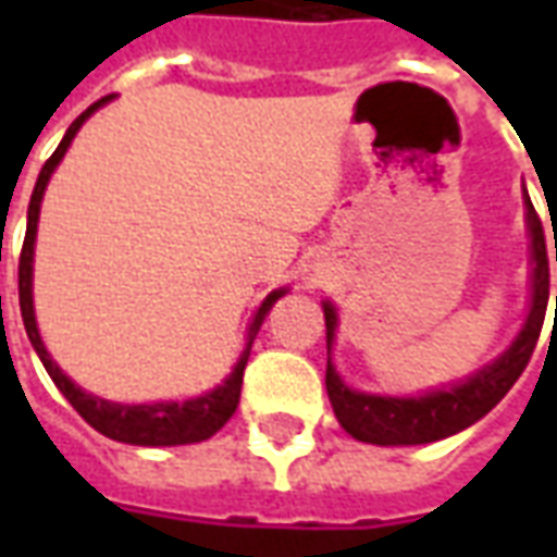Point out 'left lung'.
I'll use <instances>...</instances> for the list:
<instances>
[{"label": "left lung", "mask_w": 557, "mask_h": 557, "mask_svg": "<svg viewBox=\"0 0 557 557\" xmlns=\"http://www.w3.org/2000/svg\"><path fill=\"white\" fill-rule=\"evenodd\" d=\"M528 208V235H531V310L513 346L504 351L502 358L486 363L483 370L468 375L459 385L430 391L423 397H379V394H363L351 391L337 375V367L327 361L325 387L327 399L334 406L339 426L349 432L351 438L367 444H382V447H397V444H430L442 442L447 435L462 432L471 423H478L483 414H490L504 394L516 385V379L531 361V351L537 346L540 327L546 319V304H549V256H546V238H543V223L537 211L531 206L525 194ZM557 262V242H555ZM557 301V295H555ZM325 331L327 349L334 343L337 331V310L334 304L325 301ZM557 319V313H555Z\"/></svg>", "instance_id": "8db88e82"}]
</instances>
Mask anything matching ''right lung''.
Here are the masks:
<instances>
[{"mask_svg": "<svg viewBox=\"0 0 557 557\" xmlns=\"http://www.w3.org/2000/svg\"><path fill=\"white\" fill-rule=\"evenodd\" d=\"M110 101H113V95L95 101L86 113L74 119V125L67 127V134L62 137V143H59V148H55L53 154H50V160L44 163L41 175H38V182H35V190H32L29 199V220H26V238H23V253H20V315H23V325H26L29 343L35 346V351H38L44 370L50 373L55 387L65 394L67 403L79 411V418L86 420L89 426H95L101 435L113 438V442L143 444V447H172V444L206 442V438H211V435L235 414V409H238L244 367H247V358H250V346H253L256 334H259V327L265 322L268 310L274 307L277 298L286 295V289H274L265 301L259 304L253 322H250V331H247V346H244L238 363L232 367V373L223 379V385H218L214 391H208L202 397L184 399V403L122 406V403L91 397V394H86L83 387L74 385V382L59 370V363L50 358V351L44 349L41 334H38L35 304H32V256H35V232H38V214H41L44 190H47L50 175H53V170L59 166V160L65 158L67 146H71V139L77 137V131L83 127V122H86L98 107H103V103Z\"/></svg>", "mask_w": 557, "mask_h": 557, "instance_id": "right-lung-1", "label": "right lung"}]
</instances>
